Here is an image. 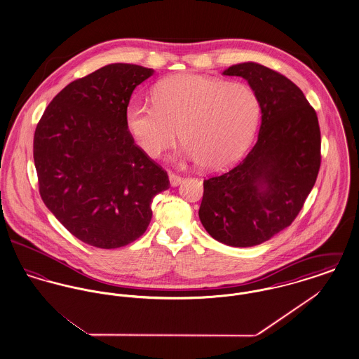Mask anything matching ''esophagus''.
<instances>
[{
  "label": "esophagus",
  "mask_w": 359,
  "mask_h": 359,
  "mask_svg": "<svg viewBox=\"0 0 359 359\" xmlns=\"http://www.w3.org/2000/svg\"><path fill=\"white\" fill-rule=\"evenodd\" d=\"M170 182H171L172 187H176V186L182 184V182H183V177H182L180 175H177V173L170 172Z\"/></svg>",
  "instance_id": "34e87169"
}]
</instances>
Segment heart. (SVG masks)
Returning a JSON list of instances; mask_svg holds the SVG:
<instances>
[{
    "label": "heart",
    "instance_id": "heart-1",
    "mask_svg": "<svg viewBox=\"0 0 359 359\" xmlns=\"http://www.w3.org/2000/svg\"><path fill=\"white\" fill-rule=\"evenodd\" d=\"M152 101L126 107V126L138 147L157 158L180 133L186 156L212 171L245 154L261 118V101L252 86L198 74L163 79L154 86Z\"/></svg>",
    "mask_w": 359,
    "mask_h": 359
}]
</instances>
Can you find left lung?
Segmentation results:
<instances>
[{
  "label": "left lung",
  "instance_id": "left-lung-1",
  "mask_svg": "<svg viewBox=\"0 0 359 359\" xmlns=\"http://www.w3.org/2000/svg\"><path fill=\"white\" fill-rule=\"evenodd\" d=\"M261 101L255 147L231 170L203 182L199 218L207 233L229 246H256L288 227L303 208L320 168V128L303 91L258 63L231 66Z\"/></svg>",
  "mask_w": 359,
  "mask_h": 359
}]
</instances>
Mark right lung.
I'll return each instance as SVG.
<instances>
[{"mask_svg":"<svg viewBox=\"0 0 359 359\" xmlns=\"http://www.w3.org/2000/svg\"><path fill=\"white\" fill-rule=\"evenodd\" d=\"M154 74L114 63L66 86L47 106L34 137L39 192L69 233L101 249L140 238L152 201L170 188L157 163L135 144L125 113Z\"/></svg>","mask_w":359,"mask_h":359,"instance_id":"obj_1","label":"right lung"}]
</instances>
